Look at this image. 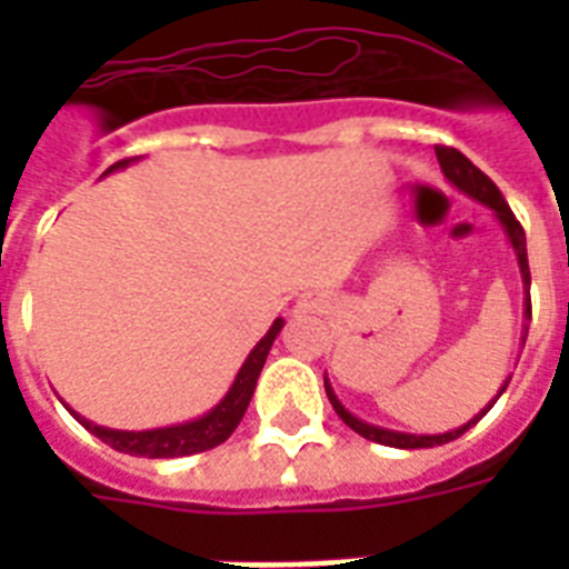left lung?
<instances>
[{
	"label": "left lung",
	"mask_w": 569,
	"mask_h": 569,
	"mask_svg": "<svg viewBox=\"0 0 569 569\" xmlns=\"http://www.w3.org/2000/svg\"><path fill=\"white\" fill-rule=\"evenodd\" d=\"M437 159H440V168L442 173H446V180L455 186V189H460L463 194H469L472 200H478V203H485L487 209H493V214L499 218V223H502L505 236H508V241H511L513 253H517V262H520V274H522V292H526V310H522V319L531 321V274H529V253H526V232H522L520 221L513 218L511 206L505 203L502 191L496 189V182L487 177L485 171H478L476 164L469 162L467 156L460 153V150H455V147H437ZM526 333H529V328H526ZM526 333H522V346H526ZM511 380V378H508ZM508 380H505L502 387H499V396L505 392V387H508ZM325 389H328V398L330 405H333V410L339 413V419L351 428V431H357L360 437H366V440L372 442H380V446H392V449H431V446H442V442H451L458 440L460 433H467L472 425L481 419V416L490 410V407L496 405V396L490 405L481 410L478 416H472L467 425H460V428H455V431H446V433H405V431H389V428H380V425H372V422H363V419H357L355 413H348L346 407H342V401L337 398V392H333V387H330V380L325 378Z\"/></svg>",
	"instance_id": "8db88e82"
}]
</instances>
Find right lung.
<instances>
[{"mask_svg":"<svg viewBox=\"0 0 569 569\" xmlns=\"http://www.w3.org/2000/svg\"><path fill=\"white\" fill-rule=\"evenodd\" d=\"M129 162H136V159L114 162L106 173L120 171V168H127ZM106 173H102V177H106ZM280 330H283V319H274V325L268 328L266 337L259 339L257 346H253V351L248 355V360L241 363L239 375L232 380V387L227 389V396H223L209 413L197 416L191 422L168 425V428H150V431H118V428H102V425L88 422L84 416L76 413L73 407H67V410H70V413L76 416V422H82L93 437H100L102 442H109L111 449L127 451V455H136V458H186V455L214 449V446H221V442L239 428L241 416L248 410L250 398H253V389H257L259 372H262L268 351L274 346V339Z\"/></svg>","mask_w":569,"mask_h":569,"instance_id":"obj_1","label":"right lung"}]
</instances>
